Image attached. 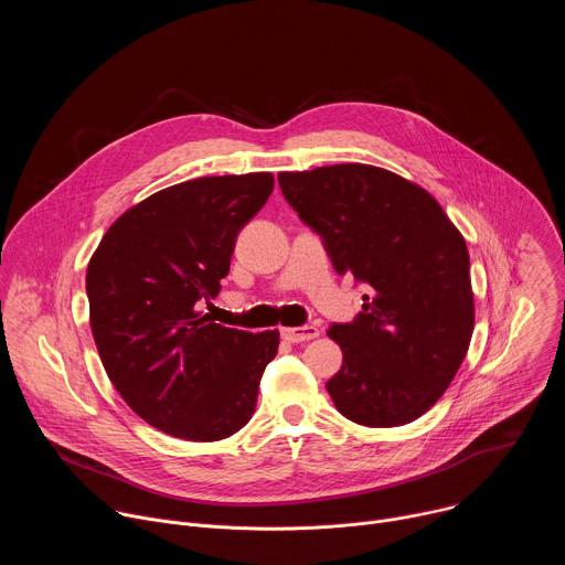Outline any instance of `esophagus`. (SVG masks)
<instances>
[{"instance_id":"esophagus-1","label":"esophagus","mask_w":565,"mask_h":565,"mask_svg":"<svg viewBox=\"0 0 565 565\" xmlns=\"http://www.w3.org/2000/svg\"><path fill=\"white\" fill-rule=\"evenodd\" d=\"M281 335L288 340V342H308V340H315L319 338V329L315 324H308V327H292V329H281Z\"/></svg>"}]
</instances>
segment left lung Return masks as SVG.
<instances>
[{
  "label": "left lung",
  "instance_id": "obj_1",
  "mask_svg": "<svg viewBox=\"0 0 565 565\" xmlns=\"http://www.w3.org/2000/svg\"><path fill=\"white\" fill-rule=\"evenodd\" d=\"M340 275L369 286L362 312L331 324L342 369L327 382L338 412L364 427L429 412L460 369L473 295L462 234L423 188L347 163L277 177Z\"/></svg>",
  "mask_w": 565,
  "mask_h": 565
}]
</instances>
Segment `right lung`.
Wrapping results in <instances>:
<instances>
[{
  "label": "right lung",
  "instance_id": "obj_1",
  "mask_svg": "<svg viewBox=\"0 0 565 565\" xmlns=\"http://www.w3.org/2000/svg\"><path fill=\"white\" fill-rule=\"evenodd\" d=\"M273 174L205 177L127 210L87 268L92 331L105 371L151 427L212 443L248 425L279 333L227 329L207 303L236 234L268 201Z\"/></svg>",
  "mask_w": 565,
  "mask_h": 565
}]
</instances>
